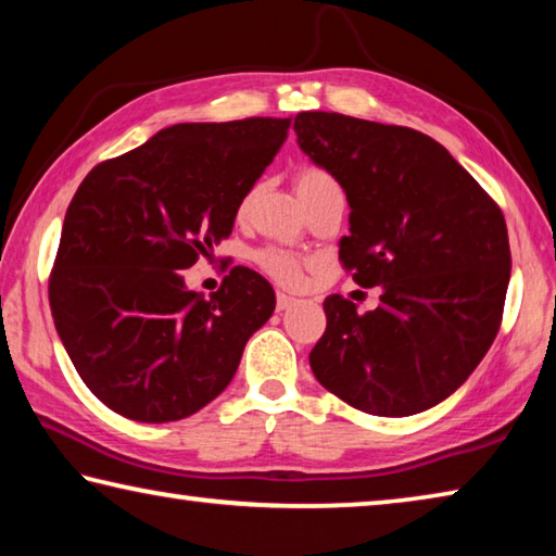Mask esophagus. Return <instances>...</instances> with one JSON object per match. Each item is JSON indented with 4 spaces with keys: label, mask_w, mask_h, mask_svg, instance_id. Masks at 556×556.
<instances>
[{
    "label": "esophagus",
    "mask_w": 556,
    "mask_h": 556,
    "mask_svg": "<svg viewBox=\"0 0 556 556\" xmlns=\"http://www.w3.org/2000/svg\"><path fill=\"white\" fill-rule=\"evenodd\" d=\"M294 304H296L294 296H289V294H285V291H279V294H277V312H287V308H291Z\"/></svg>",
    "instance_id": "obj_1"
}]
</instances>
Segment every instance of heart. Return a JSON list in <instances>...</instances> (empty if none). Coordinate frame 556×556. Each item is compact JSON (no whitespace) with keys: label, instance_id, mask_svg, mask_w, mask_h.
Masks as SVG:
<instances>
[{"label":"heart","instance_id":"b5f03b06","mask_svg":"<svg viewBox=\"0 0 556 556\" xmlns=\"http://www.w3.org/2000/svg\"><path fill=\"white\" fill-rule=\"evenodd\" d=\"M333 176L326 172V168H318V166H301L296 176H294V186H296V193L299 199H304V195L318 191V188L324 186H333ZM255 191H248L242 195V201L238 205V215L242 218L244 213L250 208V201ZM255 262L262 271H267V275L279 281V285L285 287H294L301 281V275H304V262H301L294 252H287L281 248H262L255 252Z\"/></svg>","mask_w":556,"mask_h":556}]
</instances>
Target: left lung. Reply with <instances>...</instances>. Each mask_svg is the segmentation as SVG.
<instances>
[{
	"label": "left lung",
	"instance_id": "obj_1",
	"mask_svg": "<svg viewBox=\"0 0 556 556\" xmlns=\"http://www.w3.org/2000/svg\"><path fill=\"white\" fill-rule=\"evenodd\" d=\"M299 147L343 186L351 235L338 260L380 306L324 301L308 363L351 407L407 417L446 400L503 321L510 242L501 205L434 139L338 112H299Z\"/></svg>",
	"mask_w": 556,
	"mask_h": 556
}]
</instances>
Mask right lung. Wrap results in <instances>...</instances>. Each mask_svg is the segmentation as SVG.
I'll list each match as a JSON object with an SVG mask.
<instances>
[{
	"label": "right lung",
	"instance_id": "add662e5",
	"mask_svg": "<svg viewBox=\"0 0 556 556\" xmlns=\"http://www.w3.org/2000/svg\"><path fill=\"white\" fill-rule=\"evenodd\" d=\"M291 119L184 122L83 178L49 277L55 331L96 397L164 425L228 388L275 289L232 267L211 299L184 285L232 232L242 195L285 144Z\"/></svg>",
	"mask_w": 556,
	"mask_h": 556
}]
</instances>
